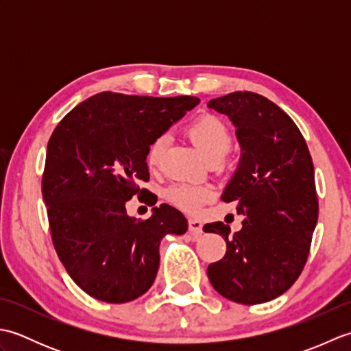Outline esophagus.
Returning a JSON list of instances; mask_svg holds the SVG:
<instances>
[{
	"instance_id": "obj_1",
	"label": "esophagus",
	"mask_w": 351,
	"mask_h": 351,
	"mask_svg": "<svg viewBox=\"0 0 351 351\" xmlns=\"http://www.w3.org/2000/svg\"><path fill=\"white\" fill-rule=\"evenodd\" d=\"M202 221H199V220H196V219H190L189 220V232L195 237V238H197L200 234L204 232L202 230Z\"/></svg>"
}]
</instances>
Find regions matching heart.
<instances>
[{"mask_svg":"<svg viewBox=\"0 0 351 351\" xmlns=\"http://www.w3.org/2000/svg\"><path fill=\"white\" fill-rule=\"evenodd\" d=\"M187 137L197 151L204 155L206 161H220L230 147V134L228 126L219 117L213 114H202L195 119L189 126ZM166 138L156 137L152 140L146 151V162L149 169H158ZM214 197V189L210 185H199L181 182L171 185L166 190V199L170 205L176 206L178 210L195 214L200 208L210 202Z\"/></svg>","mask_w":351,"mask_h":351,"instance_id":"b5f03b06","label":"heart"}]
</instances>
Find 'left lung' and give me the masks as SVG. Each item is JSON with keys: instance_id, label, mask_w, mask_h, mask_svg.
Masks as SVG:
<instances>
[{"instance_id": "obj_1", "label": "left lung", "mask_w": 351, "mask_h": 351, "mask_svg": "<svg viewBox=\"0 0 351 351\" xmlns=\"http://www.w3.org/2000/svg\"><path fill=\"white\" fill-rule=\"evenodd\" d=\"M208 107L237 128L241 160L221 199L245 215L234 235L223 221L204 226L226 241L225 256L208 265V278L232 302H270L297 280L309 255L318 219L309 149L293 119L258 93L234 92Z\"/></svg>"}]
</instances>
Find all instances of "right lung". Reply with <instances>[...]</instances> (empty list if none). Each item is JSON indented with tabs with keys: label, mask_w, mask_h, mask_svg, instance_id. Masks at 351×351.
<instances>
[{
	"label": "right lung",
	"mask_w": 351,
	"mask_h": 351,
	"mask_svg": "<svg viewBox=\"0 0 351 351\" xmlns=\"http://www.w3.org/2000/svg\"><path fill=\"white\" fill-rule=\"evenodd\" d=\"M197 104L195 96L102 92L78 104L51 134L42 195L52 244L73 282L95 299L126 303L143 295L158 271L161 238L187 230L173 206H155L141 220L130 217L125 204L149 193L138 184L149 181L152 140Z\"/></svg>",
	"instance_id": "add662e5"
}]
</instances>
